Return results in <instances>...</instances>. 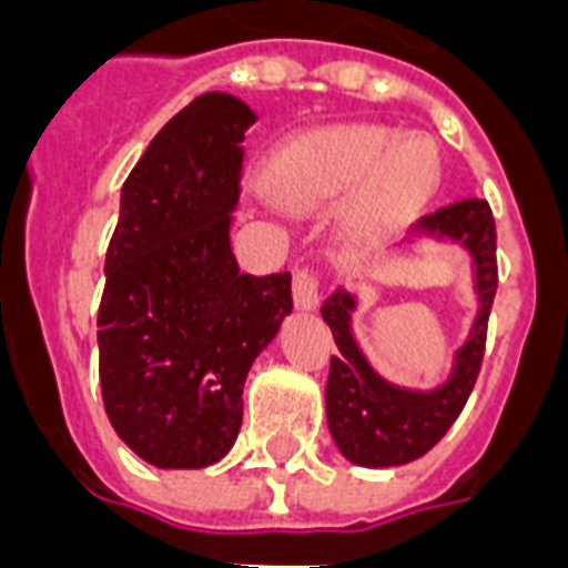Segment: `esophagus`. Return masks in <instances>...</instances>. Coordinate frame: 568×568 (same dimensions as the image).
I'll return each instance as SVG.
<instances>
[{"label":"esophagus","instance_id":"1","mask_svg":"<svg viewBox=\"0 0 568 568\" xmlns=\"http://www.w3.org/2000/svg\"><path fill=\"white\" fill-rule=\"evenodd\" d=\"M318 285H321L318 267H310V265L294 267V283H292L294 306H297V310H315L321 301Z\"/></svg>","mask_w":568,"mask_h":568}]
</instances>
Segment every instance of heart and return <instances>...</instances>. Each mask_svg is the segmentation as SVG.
<instances>
[{
    "instance_id": "obj_1",
    "label": "heart",
    "mask_w": 568,
    "mask_h": 568,
    "mask_svg": "<svg viewBox=\"0 0 568 568\" xmlns=\"http://www.w3.org/2000/svg\"><path fill=\"white\" fill-rule=\"evenodd\" d=\"M274 185L297 205L336 203L363 191L351 226L359 235H379L430 200L439 185V159L430 144H404L392 129H329L285 150Z\"/></svg>"
}]
</instances>
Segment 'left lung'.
Masks as SVG:
<instances>
[{
    "label": "left lung",
    "mask_w": 568,
    "mask_h": 568,
    "mask_svg": "<svg viewBox=\"0 0 568 568\" xmlns=\"http://www.w3.org/2000/svg\"><path fill=\"white\" fill-rule=\"evenodd\" d=\"M422 232L448 235L463 241L477 265V294L480 315L471 338L457 354L454 377L436 392H404L388 386L372 372L351 336L354 297L345 292L329 294L321 303V315L333 329L336 356H329L327 377V424L338 450L351 463L365 468L404 466L424 457L463 413L477 383L486 351V327L498 288V258H495V217L480 196H466L442 205L418 223Z\"/></svg>",
    "instance_id": "left-lung-1"
}]
</instances>
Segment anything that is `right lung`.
Listing matches in <instances>:
<instances>
[{
    "label": "right lung",
    "instance_id": "add662e5",
    "mask_svg": "<svg viewBox=\"0 0 568 568\" xmlns=\"http://www.w3.org/2000/svg\"><path fill=\"white\" fill-rule=\"evenodd\" d=\"M256 114L203 93L132 168L97 315L111 427L159 468L212 466L235 445L241 388L292 312V274H241L230 247L244 132Z\"/></svg>",
    "mask_w": 568,
    "mask_h": 568
}]
</instances>
